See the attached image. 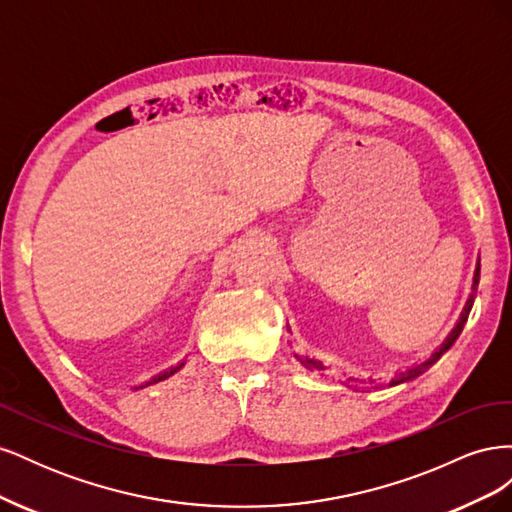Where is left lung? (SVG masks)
Segmentation results:
<instances>
[{
    "label": "left lung",
    "mask_w": 512,
    "mask_h": 512,
    "mask_svg": "<svg viewBox=\"0 0 512 512\" xmlns=\"http://www.w3.org/2000/svg\"><path fill=\"white\" fill-rule=\"evenodd\" d=\"M478 277H480V262L476 265V273H474V290H476V286H478ZM474 297L476 294L472 292L470 294V299H468V303H466V307H463V312H461V318H459V322H457V327L451 331V335L446 337V342L442 344V348L438 350V352H433L431 354V359H427L425 363H421V365H416V367H412V369H408V374H404V376H399L397 380H393L391 384H399V382H406V380H410V378H416L418 374H423V371L427 369V367H431L433 363H436L440 356L451 348L453 344H455V339L459 337V333H461V329H463V324H466V320H468V314H470V309H472V303H474ZM297 359L307 367V369H324V365L320 363V361H314V359H307V356H301V354H297ZM350 386H354V389H363V391H367V389H378V386L374 384V382H359V380H352V378H348L346 380Z\"/></svg>",
    "instance_id": "1"
}]
</instances>
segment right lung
I'll return each mask as SVG.
<instances>
[{"mask_svg": "<svg viewBox=\"0 0 512 512\" xmlns=\"http://www.w3.org/2000/svg\"><path fill=\"white\" fill-rule=\"evenodd\" d=\"M185 363L181 361V363H177V365H173V367H168V369H164V371H160L158 376H153L151 380H147L145 384H141V386H136V389H143V386H149V384H156V382H162V380H166V378H170L173 374H177V371L183 367Z\"/></svg>", "mask_w": 512, "mask_h": 512, "instance_id": "obj_1", "label": "right lung"}]
</instances>
